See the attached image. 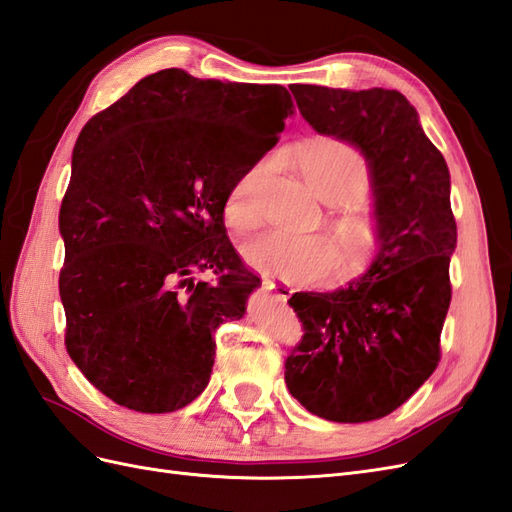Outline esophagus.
<instances>
[{
	"mask_svg": "<svg viewBox=\"0 0 512 512\" xmlns=\"http://www.w3.org/2000/svg\"><path fill=\"white\" fill-rule=\"evenodd\" d=\"M264 290H268V292H274L277 294L279 298H290L292 296V285L290 283H285V281H281V279H274V277H264Z\"/></svg>",
	"mask_w": 512,
	"mask_h": 512,
	"instance_id": "1",
	"label": "esophagus"
}]
</instances>
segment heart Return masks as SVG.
<instances>
[{
    "label": "heart",
    "instance_id": "b5f03b06",
    "mask_svg": "<svg viewBox=\"0 0 512 512\" xmlns=\"http://www.w3.org/2000/svg\"><path fill=\"white\" fill-rule=\"evenodd\" d=\"M264 166L248 170L231 188L225 216L229 225L246 229L255 222L253 194ZM303 173L311 190L326 203H346L359 199L370 188V168L365 157L342 140H318L303 153ZM335 238L342 251L344 268L357 272L378 246V227L365 218H344L335 225ZM244 259L255 270L285 281L320 283L333 277L339 255L335 244L324 235H292L268 231L244 246Z\"/></svg>",
    "mask_w": 512,
    "mask_h": 512
}]
</instances>
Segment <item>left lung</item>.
<instances>
[{"mask_svg":"<svg viewBox=\"0 0 512 512\" xmlns=\"http://www.w3.org/2000/svg\"><path fill=\"white\" fill-rule=\"evenodd\" d=\"M290 90L318 134L352 144L368 162L378 248L346 287L287 300L305 333L285 359V383L313 415L372 422L409 400L439 363L456 248L450 170L398 90Z\"/></svg>","mask_w":512,"mask_h":512,"instance_id":"1","label":"left lung"}]
</instances>
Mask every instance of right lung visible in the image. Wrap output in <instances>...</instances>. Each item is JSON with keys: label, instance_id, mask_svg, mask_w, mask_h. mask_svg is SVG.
<instances>
[{"label": "right lung", "instance_id": "1", "mask_svg": "<svg viewBox=\"0 0 512 512\" xmlns=\"http://www.w3.org/2000/svg\"><path fill=\"white\" fill-rule=\"evenodd\" d=\"M292 114L279 84L164 69L84 125L60 207V298L69 357L103 396L138 413L201 396L216 329L261 285L227 238V196ZM196 269L219 279L194 282Z\"/></svg>", "mask_w": 512, "mask_h": 512}]
</instances>
